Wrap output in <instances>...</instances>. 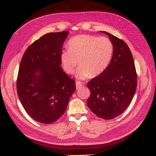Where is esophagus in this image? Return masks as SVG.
Instances as JSON below:
<instances>
[{
    "label": "esophagus",
    "mask_w": 156,
    "mask_h": 156,
    "mask_svg": "<svg viewBox=\"0 0 156 156\" xmlns=\"http://www.w3.org/2000/svg\"><path fill=\"white\" fill-rule=\"evenodd\" d=\"M75 84H76V88L77 89L80 88L83 85V83L81 82V81H76V83H75Z\"/></svg>",
    "instance_id": "obj_1"
}]
</instances>
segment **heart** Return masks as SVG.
Masks as SVG:
<instances>
[{"mask_svg":"<svg viewBox=\"0 0 156 156\" xmlns=\"http://www.w3.org/2000/svg\"><path fill=\"white\" fill-rule=\"evenodd\" d=\"M68 49L60 53V60L64 72L73 74L79 64L76 77L84 79L91 74L97 76L103 73L109 64L114 48L112 41L105 36L77 35L68 43Z\"/></svg>","mask_w":156,"mask_h":156,"instance_id":"1","label":"heart"}]
</instances>
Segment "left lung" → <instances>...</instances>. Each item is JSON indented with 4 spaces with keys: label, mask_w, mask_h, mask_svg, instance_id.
<instances>
[{
    "label": "left lung",
    "mask_w": 156,
    "mask_h": 156,
    "mask_svg": "<svg viewBox=\"0 0 156 156\" xmlns=\"http://www.w3.org/2000/svg\"><path fill=\"white\" fill-rule=\"evenodd\" d=\"M113 44L112 57L106 69L87 84V106L105 120L120 115L128 107L136 89L137 77L131 52L125 41L107 32Z\"/></svg>",
    "instance_id": "1"
}]
</instances>
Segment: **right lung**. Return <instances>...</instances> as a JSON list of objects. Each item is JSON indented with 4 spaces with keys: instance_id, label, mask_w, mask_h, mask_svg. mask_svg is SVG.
Listing matches in <instances>:
<instances>
[{
    "instance_id": "add662e5",
    "label": "right lung",
    "mask_w": 156,
    "mask_h": 156,
    "mask_svg": "<svg viewBox=\"0 0 156 156\" xmlns=\"http://www.w3.org/2000/svg\"><path fill=\"white\" fill-rule=\"evenodd\" d=\"M69 32H51L36 40L25 51L17 79L21 104L32 119L52 124L66 110L75 92V80L60 67V55Z\"/></svg>"
}]
</instances>
